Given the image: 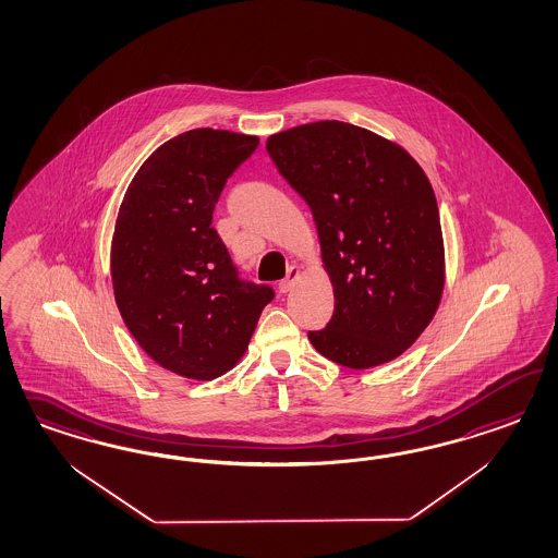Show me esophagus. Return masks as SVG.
Instances as JSON below:
<instances>
[{
  "label": "esophagus",
  "mask_w": 558,
  "mask_h": 558,
  "mask_svg": "<svg viewBox=\"0 0 558 558\" xmlns=\"http://www.w3.org/2000/svg\"><path fill=\"white\" fill-rule=\"evenodd\" d=\"M299 276H301V270L296 268V266H292V268H288L287 278L278 284V290L282 292V294H287V292H290L292 290V287L296 284V280H299Z\"/></svg>",
  "instance_id": "1"
}]
</instances>
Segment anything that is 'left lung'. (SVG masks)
Here are the masks:
<instances>
[{"instance_id":"8db88e82","label":"left lung","mask_w":558,"mask_h":558,"mask_svg":"<svg viewBox=\"0 0 558 558\" xmlns=\"http://www.w3.org/2000/svg\"><path fill=\"white\" fill-rule=\"evenodd\" d=\"M266 149L308 204L333 284L331 322L308 331L315 350L355 371L403 354L444 290L438 203L420 163L339 120L271 135Z\"/></svg>"}]
</instances>
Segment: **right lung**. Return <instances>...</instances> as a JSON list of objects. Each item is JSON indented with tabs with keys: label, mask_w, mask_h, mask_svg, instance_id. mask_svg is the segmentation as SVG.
Segmentation results:
<instances>
[{
	"label": "right lung",
	"mask_w": 558,
	"mask_h": 558,
	"mask_svg": "<svg viewBox=\"0 0 558 558\" xmlns=\"http://www.w3.org/2000/svg\"><path fill=\"white\" fill-rule=\"evenodd\" d=\"M257 145L215 129L173 136L120 204L110 255L120 315L159 366L186 378L231 371L274 299L268 284L239 278L213 227L222 187Z\"/></svg>",
	"instance_id": "1"
}]
</instances>
